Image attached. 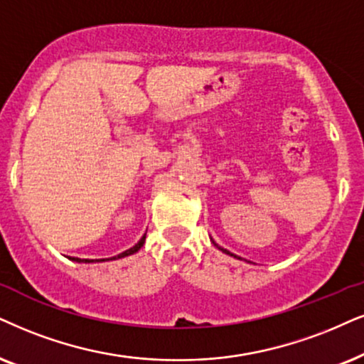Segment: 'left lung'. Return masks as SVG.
Instances as JSON below:
<instances>
[{
    "label": "left lung",
    "instance_id": "obj_1",
    "mask_svg": "<svg viewBox=\"0 0 364 364\" xmlns=\"http://www.w3.org/2000/svg\"><path fill=\"white\" fill-rule=\"evenodd\" d=\"M211 243H213V245H215L216 248H218V250H222V252H223V254H227V255H232V257H235V259H238V260H243V259H242V257H238V255H235V254H232V252H228V250H227V248L220 247V245H218V243H216L215 240H211ZM245 262H247V260H245Z\"/></svg>",
    "mask_w": 364,
    "mask_h": 364
}]
</instances>
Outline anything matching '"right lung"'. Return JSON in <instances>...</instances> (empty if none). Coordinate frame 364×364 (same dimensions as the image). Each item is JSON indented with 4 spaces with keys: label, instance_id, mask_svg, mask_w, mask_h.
<instances>
[{
    "label": "right lung",
    "instance_id": "add662e5",
    "mask_svg": "<svg viewBox=\"0 0 364 364\" xmlns=\"http://www.w3.org/2000/svg\"><path fill=\"white\" fill-rule=\"evenodd\" d=\"M144 242H146V233L144 235L141 237V240L136 243L134 247H131V248H127L126 252H122V254H119V255H116V257H110V259H79V257H68V259L70 260H73V262H79V264H95V262H109V260H117V259H124V257H129V255H134L137 250H141V247L144 245Z\"/></svg>",
    "mask_w": 364,
    "mask_h": 364
}]
</instances>
